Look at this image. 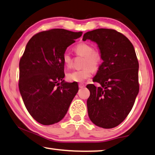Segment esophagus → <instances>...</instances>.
I'll use <instances>...</instances> for the list:
<instances>
[{
	"mask_svg": "<svg viewBox=\"0 0 155 155\" xmlns=\"http://www.w3.org/2000/svg\"><path fill=\"white\" fill-rule=\"evenodd\" d=\"M79 87L80 88H83V87H84V84H83V83H80Z\"/></svg>",
	"mask_w": 155,
	"mask_h": 155,
	"instance_id": "34e87169",
	"label": "esophagus"
}]
</instances>
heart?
<instances>
[{
  "label": "heart",
  "instance_id": "heart-1",
  "mask_svg": "<svg viewBox=\"0 0 155 155\" xmlns=\"http://www.w3.org/2000/svg\"><path fill=\"white\" fill-rule=\"evenodd\" d=\"M75 51L77 54L84 57L83 68L79 70H75L67 74V80L69 82H82L91 77L94 70H97L102 63V55L99 51L94 50L92 46L87 43H80L75 47ZM62 59L65 66H72L73 59L68 51H65L62 56Z\"/></svg>",
  "mask_w": 155,
  "mask_h": 155
}]
</instances>
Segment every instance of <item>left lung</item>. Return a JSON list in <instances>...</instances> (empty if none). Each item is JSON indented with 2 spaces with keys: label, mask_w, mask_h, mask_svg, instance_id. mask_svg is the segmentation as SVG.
<instances>
[{
  "label": "left lung",
  "mask_w": 155,
  "mask_h": 155,
  "mask_svg": "<svg viewBox=\"0 0 155 155\" xmlns=\"http://www.w3.org/2000/svg\"><path fill=\"white\" fill-rule=\"evenodd\" d=\"M96 42L102 55L90 91L87 110L96 126L111 129L125 120L134 106L139 91L138 61L133 45L116 30L98 28L84 33L82 40Z\"/></svg>",
  "instance_id": "left-lung-1"
}]
</instances>
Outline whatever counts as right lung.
Returning <instances> with one entry per match:
<instances>
[{
  "mask_svg": "<svg viewBox=\"0 0 155 155\" xmlns=\"http://www.w3.org/2000/svg\"><path fill=\"white\" fill-rule=\"evenodd\" d=\"M82 32L63 28L43 31L29 40L19 61V89L31 117L43 125L61 121L78 91L65 82L63 54Z\"/></svg>",
  "mask_w": 155,
  "mask_h": 155,
  "instance_id": "1",
  "label": "right lung"
}]
</instances>
